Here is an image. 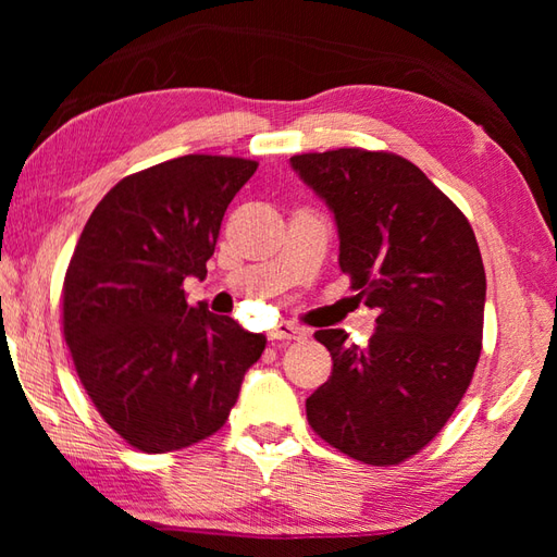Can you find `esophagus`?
<instances>
[{
  "mask_svg": "<svg viewBox=\"0 0 557 557\" xmlns=\"http://www.w3.org/2000/svg\"><path fill=\"white\" fill-rule=\"evenodd\" d=\"M270 339H304L306 337V330L294 325V323H277L275 327L268 333Z\"/></svg>",
  "mask_w": 557,
  "mask_h": 557,
  "instance_id": "1",
  "label": "esophagus"
}]
</instances>
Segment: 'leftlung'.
<instances>
[{"mask_svg":"<svg viewBox=\"0 0 557 557\" xmlns=\"http://www.w3.org/2000/svg\"><path fill=\"white\" fill-rule=\"evenodd\" d=\"M333 210L339 268L377 311L369 347L318 330L333 375L306 399L325 443L399 465L441 433L481 357L486 272L474 230L417 164L361 148L289 158Z\"/></svg>","mask_w":557,"mask_h":557,"instance_id":"left-lung-1","label":"left lung"}]
</instances>
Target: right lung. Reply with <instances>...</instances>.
I'll list each match as a JSON object with an SVG mask.
<instances>
[{
    "instance_id": "1",
    "label": "right lung",
    "mask_w": 557,
    "mask_h": 557,
    "mask_svg": "<svg viewBox=\"0 0 557 557\" xmlns=\"http://www.w3.org/2000/svg\"><path fill=\"white\" fill-rule=\"evenodd\" d=\"M258 162L184 156L110 188L83 227L62 292L64 339L100 417L140 453L206 441L227 421L265 335L184 280L208 275L224 210Z\"/></svg>"
}]
</instances>
